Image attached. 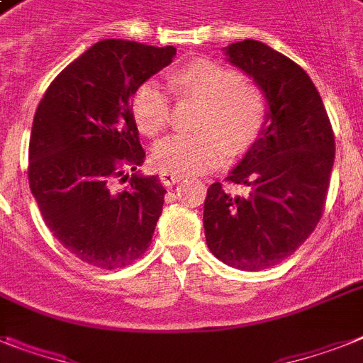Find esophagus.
Here are the masks:
<instances>
[{
	"mask_svg": "<svg viewBox=\"0 0 363 363\" xmlns=\"http://www.w3.org/2000/svg\"><path fill=\"white\" fill-rule=\"evenodd\" d=\"M181 181V175H173V173H162V175H160V182H162L164 186H173V184H177V182Z\"/></svg>",
	"mask_w": 363,
	"mask_h": 363,
	"instance_id": "1",
	"label": "esophagus"
}]
</instances>
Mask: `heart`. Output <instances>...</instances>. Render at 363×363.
I'll use <instances>...</instances> for the list:
<instances>
[{
    "instance_id": "1",
    "label": "heart",
    "mask_w": 363,
    "mask_h": 363,
    "mask_svg": "<svg viewBox=\"0 0 363 363\" xmlns=\"http://www.w3.org/2000/svg\"><path fill=\"white\" fill-rule=\"evenodd\" d=\"M177 96L203 101L194 135H179L155 149L153 164L160 173L191 177L216 169L227 153L242 155L257 142L266 123L267 105L255 84L242 83L240 73L210 59L184 64L172 75ZM172 101L162 86L145 81L130 97L136 129L149 138L164 135Z\"/></svg>"
}]
</instances>
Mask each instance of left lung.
Returning a JSON list of instances; mask_svg holds the SVG:
<instances>
[{
	"instance_id": "1",
	"label": "left lung",
	"mask_w": 363,
	"mask_h": 363,
	"mask_svg": "<svg viewBox=\"0 0 363 363\" xmlns=\"http://www.w3.org/2000/svg\"><path fill=\"white\" fill-rule=\"evenodd\" d=\"M255 81L267 114L257 142L227 181L249 188L230 196L221 182L206 191V245L230 267L260 271L303 245L323 214L334 166V135L318 88L301 66L258 40L223 48Z\"/></svg>"
}]
</instances>
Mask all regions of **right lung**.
I'll list each match as a JSON object with an SVG mask.
<instances>
[{"instance_id": "add662e5", "label": "right lung", "mask_w": 363, "mask_h": 363, "mask_svg": "<svg viewBox=\"0 0 363 363\" xmlns=\"http://www.w3.org/2000/svg\"><path fill=\"white\" fill-rule=\"evenodd\" d=\"M175 55L173 45L97 42L57 75L36 108L31 194L55 238L90 266H129L153 238L166 190L157 175L138 172L145 151L130 97ZM120 176L130 186L116 191Z\"/></svg>"}]
</instances>
